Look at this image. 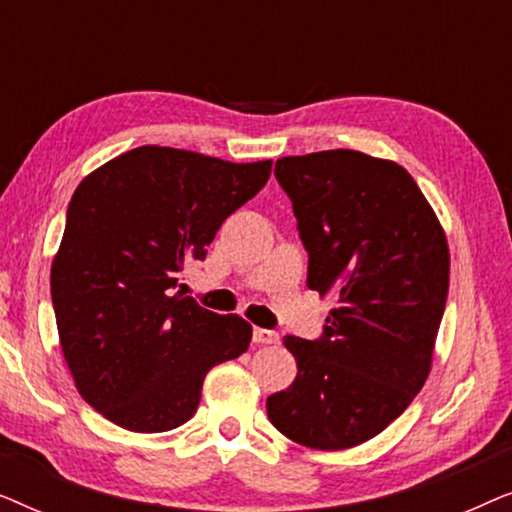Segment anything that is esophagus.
<instances>
[{
    "mask_svg": "<svg viewBox=\"0 0 512 512\" xmlns=\"http://www.w3.org/2000/svg\"><path fill=\"white\" fill-rule=\"evenodd\" d=\"M254 342H258V345H277L279 335L270 328H254Z\"/></svg>",
    "mask_w": 512,
    "mask_h": 512,
    "instance_id": "obj_1",
    "label": "esophagus"
}]
</instances>
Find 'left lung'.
Here are the masks:
<instances>
[{
  "label": "left lung",
  "mask_w": 512,
  "mask_h": 512,
  "mask_svg": "<svg viewBox=\"0 0 512 512\" xmlns=\"http://www.w3.org/2000/svg\"><path fill=\"white\" fill-rule=\"evenodd\" d=\"M307 251V286L333 293L317 340L286 335L298 375L268 396L293 443L347 450L387 429L424 387L450 286L443 228L391 160L335 149L279 158Z\"/></svg>",
  "instance_id": "left-lung-1"
}]
</instances>
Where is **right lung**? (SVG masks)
<instances>
[{"instance_id": "right-lung-1", "label": "right lung", "mask_w": 512, "mask_h": 512, "mask_svg": "<svg viewBox=\"0 0 512 512\" xmlns=\"http://www.w3.org/2000/svg\"><path fill=\"white\" fill-rule=\"evenodd\" d=\"M270 167L139 146L74 191L51 298L76 389L109 422L137 433L177 429L198 410L209 368L247 352V321L174 289Z\"/></svg>"}]
</instances>
